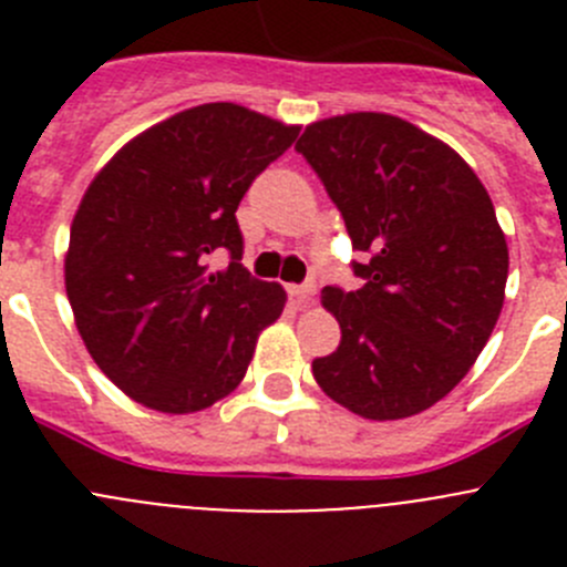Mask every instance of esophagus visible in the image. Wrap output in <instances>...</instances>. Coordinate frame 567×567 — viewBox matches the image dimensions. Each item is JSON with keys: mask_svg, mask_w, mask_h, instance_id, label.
Masks as SVG:
<instances>
[{"mask_svg": "<svg viewBox=\"0 0 567 567\" xmlns=\"http://www.w3.org/2000/svg\"><path fill=\"white\" fill-rule=\"evenodd\" d=\"M289 295H292V300L298 303V307H307L309 300H312V295H315V284H300V287H289Z\"/></svg>", "mask_w": 567, "mask_h": 567, "instance_id": "1", "label": "esophagus"}]
</instances>
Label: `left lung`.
Segmentation results:
<instances>
[{
  "mask_svg": "<svg viewBox=\"0 0 567 567\" xmlns=\"http://www.w3.org/2000/svg\"><path fill=\"white\" fill-rule=\"evenodd\" d=\"M340 209L354 292L323 287L340 346L318 385L365 420L425 412L465 378L497 327L508 247L474 169L398 115L346 113L295 144Z\"/></svg>",
  "mask_w": 567,
  "mask_h": 567,
  "instance_id": "8db88e82",
  "label": "left lung"
}]
</instances>
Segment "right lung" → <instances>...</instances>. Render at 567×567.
<instances>
[{"instance_id":"add662e5","label":"right lung","mask_w":567,"mask_h":567,"mask_svg":"<svg viewBox=\"0 0 567 567\" xmlns=\"http://www.w3.org/2000/svg\"><path fill=\"white\" fill-rule=\"evenodd\" d=\"M298 133L240 104H202L135 135L87 187L64 287L90 358L135 403L202 412L244 380L287 292L240 264L235 209ZM224 251L228 267L209 268Z\"/></svg>"}]
</instances>
